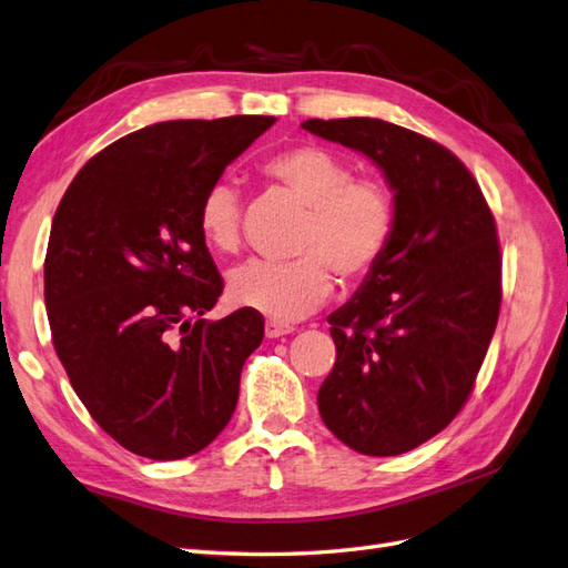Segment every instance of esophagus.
Wrapping results in <instances>:
<instances>
[{
	"label": "esophagus",
	"mask_w": 568,
	"mask_h": 568,
	"mask_svg": "<svg viewBox=\"0 0 568 568\" xmlns=\"http://www.w3.org/2000/svg\"><path fill=\"white\" fill-rule=\"evenodd\" d=\"M291 332H294V327H291V325H282V322H274V320L265 322V336H267V339H280V336L291 334Z\"/></svg>",
	"instance_id": "1"
}]
</instances>
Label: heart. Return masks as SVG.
I'll list each match as a JSON object with an SVG mask.
<instances>
[{
  "label": "heart",
  "mask_w": 568,
  "mask_h": 568,
  "mask_svg": "<svg viewBox=\"0 0 568 568\" xmlns=\"http://www.w3.org/2000/svg\"><path fill=\"white\" fill-rule=\"evenodd\" d=\"M260 172L305 207L291 263L251 260L234 270L229 298L274 322H294L325 303L334 275L358 284L385 257L396 229V195L379 174H356L351 160L322 145L272 152ZM197 226L214 251L234 253L241 243L236 189L212 183L197 205Z\"/></svg>",
  "instance_id": "b5f03b06"
}]
</instances>
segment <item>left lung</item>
Instances as JSON below:
<instances>
[{
    "label": "left lung",
    "mask_w": 568,
    "mask_h": 568,
    "mask_svg": "<svg viewBox=\"0 0 568 568\" xmlns=\"http://www.w3.org/2000/svg\"><path fill=\"white\" fill-rule=\"evenodd\" d=\"M325 141L371 158L396 195L394 239L327 322L336 361L320 416L346 447L396 456L464 408L501 305L497 224L452 150L382 119H308Z\"/></svg>",
    "instance_id": "1"
}]
</instances>
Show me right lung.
<instances>
[{"instance_id":"obj_1","label":"right lung","mask_w":568,"mask_h":568,"mask_svg":"<svg viewBox=\"0 0 568 568\" xmlns=\"http://www.w3.org/2000/svg\"><path fill=\"white\" fill-rule=\"evenodd\" d=\"M274 116L162 121L90 158L44 255L52 344L73 392L121 447L155 462L205 449L239 402L265 320L203 315L224 280L197 226L203 193Z\"/></svg>"}]
</instances>
